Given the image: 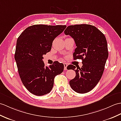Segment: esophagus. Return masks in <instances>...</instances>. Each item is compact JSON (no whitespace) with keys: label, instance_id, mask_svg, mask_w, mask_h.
Masks as SVG:
<instances>
[{"label":"esophagus","instance_id":"esophagus-1","mask_svg":"<svg viewBox=\"0 0 121 121\" xmlns=\"http://www.w3.org/2000/svg\"><path fill=\"white\" fill-rule=\"evenodd\" d=\"M64 70H66L67 69V64L64 63Z\"/></svg>","mask_w":121,"mask_h":121}]
</instances>
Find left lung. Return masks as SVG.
<instances>
[{
    "label": "left lung",
    "instance_id": "left-lung-1",
    "mask_svg": "<svg viewBox=\"0 0 121 121\" xmlns=\"http://www.w3.org/2000/svg\"><path fill=\"white\" fill-rule=\"evenodd\" d=\"M65 35L74 39L76 48L74 60L82 59V66L68 65L76 72V76L69 81V85L78 93H86L97 85L102 76L108 57L107 42L104 35L91 25H71L64 31Z\"/></svg>",
    "mask_w": 121,
    "mask_h": 121
}]
</instances>
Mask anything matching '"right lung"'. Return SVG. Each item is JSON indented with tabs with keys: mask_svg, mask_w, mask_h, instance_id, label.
<instances>
[{
	"mask_svg": "<svg viewBox=\"0 0 121 121\" xmlns=\"http://www.w3.org/2000/svg\"><path fill=\"white\" fill-rule=\"evenodd\" d=\"M66 27L35 25L27 28L18 38L15 60L22 82L32 94L42 96L48 93L55 76L63 72V64L58 61L45 66L43 56L50 51L53 41Z\"/></svg>",
	"mask_w": 121,
	"mask_h": 121,
	"instance_id": "add662e5",
	"label": "right lung"
}]
</instances>
